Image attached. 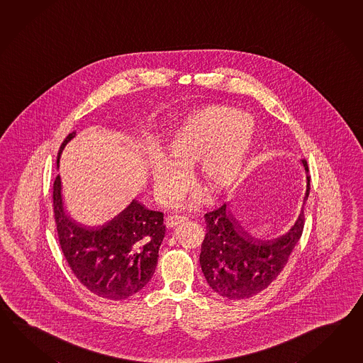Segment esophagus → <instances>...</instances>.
<instances>
[{"label": "esophagus", "instance_id": "34e87169", "mask_svg": "<svg viewBox=\"0 0 363 363\" xmlns=\"http://www.w3.org/2000/svg\"><path fill=\"white\" fill-rule=\"evenodd\" d=\"M187 220H189V218H186V216L173 215V216H169V218H167V226H168V228H173V226H177L179 225V224H182V223H185Z\"/></svg>", "mask_w": 363, "mask_h": 363}]
</instances>
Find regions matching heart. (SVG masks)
<instances>
[{"label": "heart", "instance_id": "obj_1", "mask_svg": "<svg viewBox=\"0 0 363 363\" xmlns=\"http://www.w3.org/2000/svg\"><path fill=\"white\" fill-rule=\"evenodd\" d=\"M255 125L250 116L212 105L191 114L164 139L162 152L148 160L155 195L162 201L185 194L190 172L199 162V182L211 195L228 193L250 151Z\"/></svg>", "mask_w": 363, "mask_h": 363}]
</instances>
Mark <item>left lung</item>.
<instances>
[{
    "label": "left lung",
    "instance_id": "left-lung-1",
    "mask_svg": "<svg viewBox=\"0 0 363 363\" xmlns=\"http://www.w3.org/2000/svg\"><path fill=\"white\" fill-rule=\"evenodd\" d=\"M306 173L308 165L301 160ZM310 194L307 174L305 201ZM207 233L201 243V267L212 289L228 299H247L257 296L276 280L303 232L305 212L285 235L262 241L245 232L229 213L225 203L204 215Z\"/></svg>",
    "mask_w": 363,
    "mask_h": 363
}]
</instances>
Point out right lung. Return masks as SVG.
Masks as SVG:
<instances>
[{
  "label": "right lung",
  "instance_id": "right-lung-1",
  "mask_svg": "<svg viewBox=\"0 0 363 363\" xmlns=\"http://www.w3.org/2000/svg\"><path fill=\"white\" fill-rule=\"evenodd\" d=\"M75 131L65 138V145ZM53 212L61 250L83 286L100 298L122 301L143 289L155 274L165 235L164 213L133 201L118 216L97 228L67 218L62 207L61 179L53 182Z\"/></svg>",
  "mask_w": 363,
  "mask_h": 363
}]
</instances>
